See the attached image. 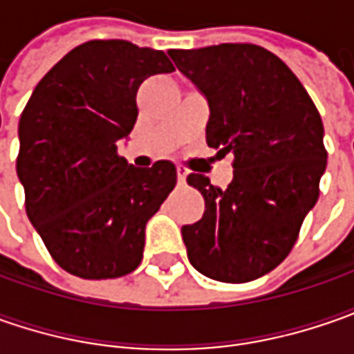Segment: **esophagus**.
I'll list each match as a JSON object with an SVG mask.
<instances>
[{
	"mask_svg": "<svg viewBox=\"0 0 354 354\" xmlns=\"http://www.w3.org/2000/svg\"><path fill=\"white\" fill-rule=\"evenodd\" d=\"M177 181L181 185L187 181V169H185V167H177Z\"/></svg>",
	"mask_w": 354,
	"mask_h": 354,
	"instance_id": "obj_1",
	"label": "esophagus"
}]
</instances>
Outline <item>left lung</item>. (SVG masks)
Masks as SVG:
<instances>
[{"instance_id":"1","label":"left lung","mask_w":354,"mask_h":354,"mask_svg":"<svg viewBox=\"0 0 354 354\" xmlns=\"http://www.w3.org/2000/svg\"><path fill=\"white\" fill-rule=\"evenodd\" d=\"M169 57L209 102V147L234 156L226 189L187 177L207 207L181 228L189 262L211 279L252 281L286 260L319 198V112L288 64L258 45L171 48Z\"/></svg>"}]
</instances>
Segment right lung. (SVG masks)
<instances>
[{
  "label": "right lung",
  "mask_w": 354,
  "mask_h": 354,
  "mask_svg": "<svg viewBox=\"0 0 354 354\" xmlns=\"http://www.w3.org/2000/svg\"><path fill=\"white\" fill-rule=\"evenodd\" d=\"M173 71L163 50L88 41L35 86L19 120L17 177L31 225L68 274L120 278L142 262L145 225L177 171L171 161L133 167L118 145L138 120L140 84Z\"/></svg>",
  "instance_id": "add662e5"
}]
</instances>
